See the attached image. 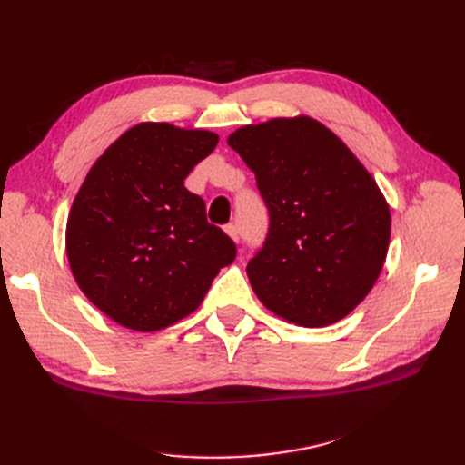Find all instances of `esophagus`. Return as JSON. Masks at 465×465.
I'll list each match as a JSON object with an SVG mask.
<instances>
[{
    "instance_id": "34e87169",
    "label": "esophagus",
    "mask_w": 465,
    "mask_h": 465,
    "mask_svg": "<svg viewBox=\"0 0 465 465\" xmlns=\"http://www.w3.org/2000/svg\"><path fill=\"white\" fill-rule=\"evenodd\" d=\"M224 232H227L231 238H232V241L234 242H238V241H241V232H238V227H236V224L234 223H231V224H227V227H224Z\"/></svg>"
}]
</instances>
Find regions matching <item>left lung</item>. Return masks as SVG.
<instances>
[{"mask_svg": "<svg viewBox=\"0 0 465 465\" xmlns=\"http://www.w3.org/2000/svg\"><path fill=\"white\" fill-rule=\"evenodd\" d=\"M227 143L254 171L270 232L246 273L262 304L304 328L343 320L382 272L390 207L340 137L311 116L242 125Z\"/></svg>", "mask_w": 465, "mask_h": 465, "instance_id": "1", "label": "left lung"}]
</instances>
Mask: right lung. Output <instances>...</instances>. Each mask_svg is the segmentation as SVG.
I'll use <instances>...</instances> for the list:
<instances>
[{"label":"right lung","mask_w":465,"mask_h":465,"mask_svg":"<svg viewBox=\"0 0 465 465\" xmlns=\"http://www.w3.org/2000/svg\"><path fill=\"white\" fill-rule=\"evenodd\" d=\"M219 135L142 122L112 143L83 182L65 252L85 297L120 326L157 331L198 308L236 246L186 190Z\"/></svg>","instance_id":"1"}]
</instances>
